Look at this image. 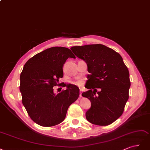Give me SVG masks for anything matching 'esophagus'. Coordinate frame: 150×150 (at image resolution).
<instances>
[{
  "instance_id": "esophagus-1",
  "label": "esophagus",
  "mask_w": 150,
  "mask_h": 150,
  "mask_svg": "<svg viewBox=\"0 0 150 150\" xmlns=\"http://www.w3.org/2000/svg\"><path fill=\"white\" fill-rule=\"evenodd\" d=\"M80 97H81V91L80 90Z\"/></svg>"
}]
</instances>
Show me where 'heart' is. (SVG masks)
Masks as SVG:
<instances>
[{
	"label": "heart",
	"mask_w": 150,
	"mask_h": 150,
	"mask_svg": "<svg viewBox=\"0 0 150 150\" xmlns=\"http://www.w3.org/2000/svg\"><path fill=\"white\" fill-rule=\"evenodd\" d=\"M75 84L76 85H79V86H81L83 85V82H82L80 80H79V81H76L75 82Z\"/></svg>",
	"instance_id": "b5f03b06"
}]
</instances>
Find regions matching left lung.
<instances>
[{
	"label": "left lung",
	"instance_id": "obj_1",
	"mask_svg": "<svg viewBox=\"0 0 150 150\" xmlns=\"http://www.w3.org/2000/svg\"><path fill=\"white\" fill-rule=\"evenodd\" d=\"M74 54L87 64L88 80L81 94L91 101L86 118L91 123L107 126L123 113L129 98V71L118 52L101 44L72 47ZM100 89L98 92L97 89Z\"/></svg>",
	"mask_w": 150,
	"mask_h": 150
}]
</instances>
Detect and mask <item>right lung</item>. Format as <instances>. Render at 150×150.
Wrapping results in <instances>:
<instances>
[{"instance_id":"add662e5","label":"right lung","mask_w":150,"mask_h":150,"mask_svg":"<svg viewBox=\"0 0 150 150\" xmlns=\"http://www.w3.org/2000/svg\"><path fill=\"white\" fill-rule=\"evenodd\" d=\"M70 57L75 56L69 49L54 47L32 57L23 66L20 76L22 103L30 118L42 127L62 123L69 106L79 98L76 86L59 83L63 65ZM59 85L67 88L55 95L52 87Z\"/></svg>"}]
</instances>
